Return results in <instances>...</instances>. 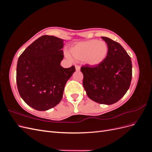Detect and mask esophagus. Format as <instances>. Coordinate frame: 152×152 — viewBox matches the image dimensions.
Instances as JSON below:
<instances>
[{"mask_svg":"<svg viewBox=\"0 0 152 152\" xmlns=\"http://www.w3.org/2000/svg\"><path fill=\"white\" fill-rule=\"evenodd\" d=\"M75 70H76V71H80V67L79 66H75Z\"/></svg>","mask_w":152,"mask_h":152,"instance_id":"esophagus-1","label":"esophagus"}]
</instances>
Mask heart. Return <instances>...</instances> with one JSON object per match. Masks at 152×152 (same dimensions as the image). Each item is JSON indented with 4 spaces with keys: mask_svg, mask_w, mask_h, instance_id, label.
I'll return each instance as SVG.
<instances>
[{
    "mask_svg": "<svg viewBox=\"0 0 152 152\" xmlns=\"http://www.w3.org/2000/svg\"><path fill=\"white\" fill-rule=\"evenodd\" d=\"M108 45L103 40L96 39L79 42L73 45L70 49L72 58L77 61H83L87 65L96 66L101 65L108 54ZM68 54V58H70Z\"/></svg>",
    "mask_w": 152,
    "mask_h": 152,
    "instance_id": "1",
    "label": "heart"
}]
</instances>
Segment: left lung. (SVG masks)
Instances as JSON below:
<instances>
[{
    "label": "left lung",
    "instance_id": "obj_1",
    "mask_svg": "<svg viewBox=\"0 0 152 152\" xmlns=\"http://www.w3.org/2000/svg\"><path fill=\"white\" fill-rule=\"evenodd\" d=\"M108 45L105 60L96 66L81 67L83 86L88 97L99 104H112L120 100L129 88L132 79V62L122 45L102 37Z\"/></svg>",
    "mask_w": 152,
    "mask_h": 152
}]
</instances>
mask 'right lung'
<instances>
[{
    "mask_svg": "<svg viewBox=\"0 0 152 152\" xmlns=\"http://www.w3.org/2000/svg\"><path fill=\"white\" fill-rule=\"evenodd\" d=\"M64 40L54 36H41L18 58V92L35 110L45 111L60 102L66 82L75 72L74 66L64 68L60 65Z\"/></svg>",
    "mask_w": 152,
    "mask_h": 152,
    "instance_id": "add662e5",
    "label": "right lung"
}]
</instances>
